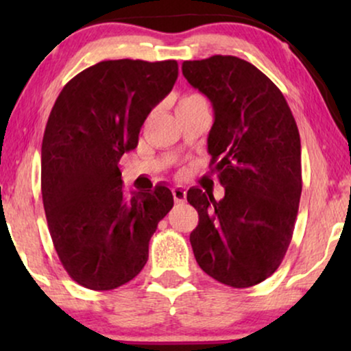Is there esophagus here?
<instances>
[{"instance_id":"esophagus-1","label":"esophagus","mask_w":351,"mask_h":351,"mask_svg":"<svg viewBox=\"0 0 351 351\" xmlns=\"http://www.w3.org/2000/svg\"><path fill=\"white\" fill-rule=\"evenodd\" d=\"M172 195H174V199L176 203H185L186 199V190L184 189V186H174L172 189Z\"/></svg>"}]
</instances>
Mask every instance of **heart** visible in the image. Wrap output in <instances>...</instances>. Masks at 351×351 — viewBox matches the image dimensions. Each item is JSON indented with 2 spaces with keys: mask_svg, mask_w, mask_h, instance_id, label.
Listing matches in <instances>:
<instances>
[{
  "mask_svg": "<svg viewBox=\"0 0 351 351\" xmlns=\"http://www.w3.org/2000/svg\"><path fill=\"white\" fill-rule=\"evenodd\" d=\"M196 100H204V97H203V95L195 94V93H191V94H185L184 97H182V99L179 100V105H177V107H180V105H184V104L196 102Z\"/></svg>",
  "mask_w": 351,
  "mask_h": 351,
  "instance_id": "1",
  "label": "heart"
}]
</instances>
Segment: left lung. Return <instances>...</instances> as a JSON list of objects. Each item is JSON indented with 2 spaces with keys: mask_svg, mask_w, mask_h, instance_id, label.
I'll use <instances>...</instances> for the list:
<instances>
[{
  "mask_svg": "<svg viewBox=\"0 0 351 351\" xmlns=\"http://www.w3.org/2000/svg\"><path fill=\"white\" fill-rule=\"evenodd\" d=\"M186 81L210 100V165L225 196L191 186L198 210L190 233L201 270L222 285L249 287L276 271L289 247L302 193L300 136L285 95L234 56L185 60Z\"/></svg>",
  "mask_w": 351,
  "mask_h": 351,
  "instance_id": "left-lung-1",
  "label": "left lung"
}]
</instances>
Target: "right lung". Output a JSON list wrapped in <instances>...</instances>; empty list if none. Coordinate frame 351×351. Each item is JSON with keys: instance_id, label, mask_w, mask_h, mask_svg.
I'll return each instance as SVG.
<instances>
[{"instance_id": "right-lung-1", "label": "right lung", "mask_w": 351, "mask_h": 351, "mask_svg": "<svg viewBox=\"0 0 351 351\" xmlns=\"http://www.w3.org/2000/svg\"><path fill=\"white\" fill-rule=\"evenodd\" d=\"M176 60H104L70 80L47 119L41 193L47 227L71 280L110 291L148 261L158 222L174 206L171 190L123 198L118 162L138 143L148 113L171 93Z\"/></svg>"}]
</instances>
